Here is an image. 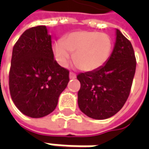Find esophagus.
<instances>
[{
    "label": "esophagus",
    "instance_id": "1",
    "mask_svg": "<svg viewBox=\"0 0 149 149\" xmlns=\"http://www.w3.org/2000/svg\"><path fill=\"white\" fill-rule=\"evenodd\" d=\"M75 78H76V74H75L74 73H73V72H70V79H75Z\"/></svg>",
    "mask_w": 149,
    "mask_h": 149
}]
</instances>
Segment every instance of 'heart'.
I'll use <instances>...</instances> for the list:
<instances>
[{
	"mask_svg": "<svg viewBox=\"0 0 149 149\" xmlns=\"http://www.w3.org/2000/svg\"><path fill=\"white\" fill-rule=\"evenodd\" d=\"M113 46L112 37L107 33L95 31H78L67 34L63 40L53 45L58 64L65 66L71 58L84 71H94L108 61Z\"/></svg>",
	"mask_w": 149,
	"mask_h": 149,
	"instance_id": "b5f03b06",
	"label": "heart"
}]
</instances>
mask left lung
<instances>
[{
	"mask_svg": "<svg viewBox=\"0 0 149 149\" xmlns=\"http://www.w3.org/2000/svg\"><path fill=\"white\" fill-rule=\"evenodd\" d=\"M136 70L132 44L116 30V43L107 63L94 71L80 73L78 104L88 117L105 119L119 111L127 101Z\"/></svg>",
	"mask_w": 149,
	"mask_h": 149,
	"instance_id": "1",
	"label": "left lung"
}]
</instances>
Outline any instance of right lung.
I'll use <instances>...</instances> for the list:
<instances>
[{"label":"right lung","mask_w":149,"mask_h":149,"mask_svg":"<svg viewBox=\"0 0 149 149\" xmlns=\"http://www.w3.org/2000/svg\"><path fill=\"white\" fill-rule=\"evenodd\" d=\"M70 71L54 59L51 36L45 26L31 27L15 44L9 89L15 105L31 118L54 111L70 81Z\"/></svg>","instance_id":"1"}]
</instances>
